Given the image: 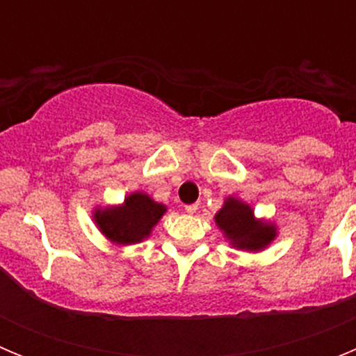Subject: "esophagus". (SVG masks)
Returning a JSON list of instances; mask_svg holds the SVG:
<instances>
[{"instance_id": "34e87169", "label": "esophagus", "mask_w": 356, "mask_h": 356, "mask_svg": "<svg viewBox=\"0 0 356 356\" xmlns=\"http://www.w3.org/2000/svg\"><path fill=\"white\" fill-rule=\"evenodd\" d=\"M185 212L191 213V216H193V213H196L197 212V205H196V203H194V205H187V207H185Z\"/></svg>"}]
</instances>
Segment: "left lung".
I'll use <instances>...</instances> for the list:
<instances>
[{
	"label": "left lung",
	"mask_w": 356,
	"mask_h": 356,
	"mask_svg": "<svg viewBox=\"0 0 356 356\" xmlns=\"http://www.w3.org/2000/svg\"><path fill=\"white\" fill-rule=\"evenodd\" d=\"M217 228L221 229L229 246L242 251H262L278 235L275 222L254 217L253 209L248 203L234 196H228L221 210L213 216Z\"/></svg>",
	"instance_id": "1"
}]
</instances>
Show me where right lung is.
Here are the masks:
<instances>
[{
    "mask_svg": "<svg viewBox=\"0 0 356 356\" xmlns=\"http://www.w3.org/2000/svg\"><path fill=\"white\" fill-rule=\"evenodd\" d=\"M165 212L168 207L156 203L149 194L137 191L128 194L121 205L96 207L92 219L110 242L130 246L146 241Z\"/></svg>",
    "mask_w": 356,
    "mask_h": 356,
    "instance_id": "right-lung-1",
    "label": "right lung"
}]
</instances>
